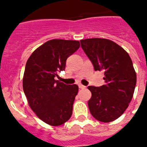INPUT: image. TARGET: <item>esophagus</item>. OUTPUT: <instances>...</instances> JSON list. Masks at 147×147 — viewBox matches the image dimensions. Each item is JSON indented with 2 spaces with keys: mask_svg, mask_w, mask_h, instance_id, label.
<instances>
[{
  "mask_svg": "<svg viewBox=\"0 0 147 147\" xmlns=\"http://www.w3.org/2000/svg\"><path fill=\"white\" fill-rule=\"evenodd\" d=\"M79 88H82V89H84V88H86V87H85V85H82V84H80V85H79Z\"/></svg>",
  "mask_w": 147,
  "mask_h": 147,
  "instance_id": "esophagus-1",
  "label": "esophagus"
}]
</instances>
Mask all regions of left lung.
<instances>
[{"label": "left lung", "mask_w": 147, "mask_h": 147, "mask_svg": "<svg viewBox=\"0 0 147 147\" xmlns=\"http://www.w3.org/2000/svg\"><path fill=\"white\" fill-rule=\"evenodd\" d=\"M80 42L95 71L105 72V85L88 87L92 94L88 101L90 112L99 121H113L124 113L133 96L137 77L132 59L112 40L91 38Z\"/></svg>", "instance_id": "obj_1"}]
</instances>
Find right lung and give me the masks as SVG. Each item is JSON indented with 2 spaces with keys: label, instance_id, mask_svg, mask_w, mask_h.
I'll use <instances>...</instances> for the list:
<instances>
[{
  "label": "right lung",
  "instance_id": "add662e5",
  "mask_svg": "<svg viewBox=\"0 0 147 147\" xmlns=\"http://www.w3.org/2000/svg\"><path fill=\"white\" fill-rule=\"evenodd\" d=\"M80 46L76 40L54 39L37 48L27 60L23 91L31 109L51 126L62 125L72 115L79 87L65 85L54 77L64 71L66 59Z\"/></svg>",
  "mask_w": 147,
  "mask_h": 147
}]
</instances>
